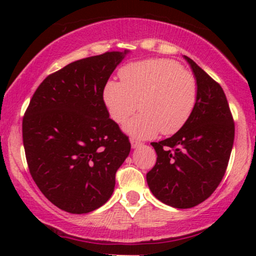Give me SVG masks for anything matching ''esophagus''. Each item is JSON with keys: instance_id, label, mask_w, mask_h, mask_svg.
Returning a JSON list of instances; mask_svg holds the SVG:
<instances>
[{"instance_id": "1", "label": "esophagus", "mask_w": 256, "mask_h": 256, "mask_svg": "<svg viewBox=\"0 0 256 256\" xmlns=\"http://www.w3.org/2000/svg\"><path fill=\"white\" fill-rule=\"evenodd\" d=\"M142 146V143L140 142H138V140H131V146L132 148H138V146Z\"/></svg>"}]
</instances>
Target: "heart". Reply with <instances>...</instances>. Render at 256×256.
<instances>
[{
	"label": "heart",
	"instance_id": "heart-1",
	"mask_svg": "<svg viewBox=\"0 0 256 256\" xmlns=\"http://www.w3.org/2000/svg\"><path fill=\"white\" fill-rule=\"evenodd\" d=\"M120 82L108 80L104 104L110 119L124 124L137 110L138 116L124 126L140 140L158 132L172 134L185 125L198 102V82L192 73L168 58H150L128 64L119 72Z\"/></svg>",
	"mask_w": 256,
	"mask_h": 256
}]
</instances>
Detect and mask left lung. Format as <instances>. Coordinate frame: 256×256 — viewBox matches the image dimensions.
Returning a JSON list of instances; mask_svg holds the SVG:
<instances>
[{"mask_svg":"<svg viewBox=\"0 0 256 256\" xmlns=\"http://www.w3.org/2000/svg\"><path fill=\"white\" fill-rule=\"evenodd\" d=\"M198 82V102L183 128L152 142L156 164L146 183L158 201L192 208L207 200L224 177L234 140V124L222 86L190 58L184 56Z\"/></svg>","mask_w":256,"mask_h":256,"instance_id":"left-lung-1","label":"left lung"}]
</instances>
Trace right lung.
<instances>
[{"instance_id":"1","label":"right lung","mask_w":256,"mask_h":256,"mask_svg":"<svg viewBox=\"0 0 256 256\" xmlns=\"http://www.w3.org/2000/svg\"><path fill=\"white\" fill-rule=\"evenodd\" d=\"M128 52L68 64L44 79L25 112L22 142L32 178L52 204L68 213L104 204L130 152V140L110 118L102 98Z\"/></svg>"}]
</instances>
